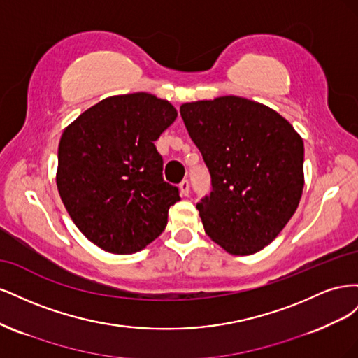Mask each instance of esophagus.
<instances>
[{"label":"esophagus","mask_w":358,"mask_h":358,"mask_svg":"<svg viewBox=\"0 0 358 358\" xmlns=\"http://www.w3.org/2000/svg\"><path fill=\"white\" fill-rule=\"evenodd\" d=\"M179 189H180V194L182 196H189V182L188 180H182L179 183Z\"/></svg>","instance_id":"1"}]
</instances>
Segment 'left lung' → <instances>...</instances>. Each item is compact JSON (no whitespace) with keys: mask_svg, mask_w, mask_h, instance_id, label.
Returning <instances> with one entry per match:
<instances>
[{"mask_svg":"<svg viewBox=\"0 0 358 358\" xmlns=\"http://www.w3.org/2000/svg\"><path fill=\"white\" fill-rule=\"evenodd\" d=\"M180 116L210 173L197 203L206 234L233 255L258 252L299 206L301 137L270 107L234 95L185 103Z\"/></svg>","mask_w":358,"mask_h":358,"instance_id":"left-lung-1","label":"left lung"}]
</instances>
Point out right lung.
<instances>
[{"mask_svg": "<svg viewBox=\"0 0 358 358\" xmlns=\"http://www.w3.org/2000/svg\"><path fill=\"white\" fill-rule=\"evenodd\" d=\"M178 116L169 101L109 96L64 129L57 187L78 229L107 252L133 254L164 231L179 189L162 179L154 145Z\"/></svg>", "mask_w": 358, "mask_h": 358, "instance_id": "add662e5", "label": "right lung"}]
</instances>
